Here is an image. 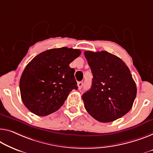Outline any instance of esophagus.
Instances as JSON below:
<instances>
[{
  "label": "esophagus",
  "mask_w": 153,
  "mask_h": 153,
  "mask_svg": "<svg viewBox=\"0 0 153 153\" xmlns=\"http://www.w3.org/2000/svg\"><path fill=\"white\" fill-rule=\"evenodd\" d=\"M82 86H83L82 82H77V86H78V89L79 90L81 89L82 87Z\"/></svg>",
  "instance_id": "1"
}]
</instances>
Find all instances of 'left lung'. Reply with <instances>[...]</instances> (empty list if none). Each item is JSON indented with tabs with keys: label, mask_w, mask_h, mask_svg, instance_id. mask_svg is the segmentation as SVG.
<instances>
[{
	"label": "left lung",
	"mask_w": 153,
	"mask_h": 153,
	"mask_svg": "<svg viewBox=\"0 0 153 153\" xmlns=\"http://www.w3.org/2000/svg\"><path fill=\"white\" fill-rule=\"evenodd\" d=\"M84 56L93 76L90 90L82 96L86 111L100 122H113L126 115L137 95L128 67L105 51H86Z\"/></svg>",
	"instance_id": "8db88e82"
}]
</instances>
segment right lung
<instances>
[{"mask_svg": "<svg viewBox=\"0 0 153 153\" xmlns=\"http://www.w3.org/2000/svg\"><path fill=\"white\" fill-rule=\"evenodd\" d=\"M81 54L79 49L62 47L43 51L26 66L20 79L22 102L31 113L46 116L63 105L77 90L75 69L69 67Z\"/></svg>", "mask_w": 153, "mask_h": 153, "instance_id": "right-lung-1", "label": "right lung"}]
</instances>
